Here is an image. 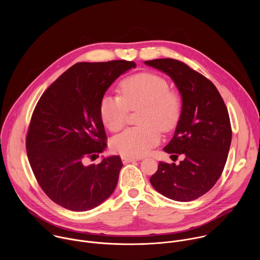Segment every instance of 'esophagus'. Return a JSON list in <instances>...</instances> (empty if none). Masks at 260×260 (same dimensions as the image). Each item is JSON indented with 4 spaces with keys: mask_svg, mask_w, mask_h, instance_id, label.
Wrapping results in <instances>:
<instances>
[{
    "mask_svg": "<svg viewBox=\"0 0 260 260\" xmlns=\"http://www.w3.org/2000/svg\"><path fill=\"white\" fill-rule=\"evenodd\" d=\"M140 158H136V157H128V156H121V160L123 164H128L135 160H139Z\"/></svg>",
    "mask_w": 260,
    "mask_h": 260,
    "instance_id": "esophagus-1",
    "label": "esophagus"
}]
</instances>
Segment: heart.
I'll list each match as a JSON object with an SVG mask.
<instances>
[{"label": "heart", "mask_w": 260, "mask_h": 260, "mask_svg": "<svg viewBox=\"0 0 260 260\" xmlns=\"http://www.w3.org/2000/svg\"><path fill=\"white\" fill-rule=\"evenodd\" d=\"M169 87L164 77L152 73H140L120 83L121 96L103 98L101 118L105 126L113 133L124 126L128 109H141L138 122L142 126L125 129L116 136L111 142L115 152L140 157L159 142V128L168 132L175 127L181 114V99L178 92Z\"/></svg>", "instance_id": "b5f03b06"}]
</instances>
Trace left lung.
Returning a JSON list of instances; mask_svg holds the SVG:
<instances>
[{
	"instance_id": "1",
	"label": "left lung",
	"mask_w": 260,
	"mask_h": 260,
	"mask_svg": "<svg viewBox=\"0 0 260 260\" xmlns=\"http://www.w3.org/2000/svg\"><path fill=\"white\" fill-rule=\"evenodd\" d=\"M176 84L182 109L175 134L164 148L179 165L160 161L150 178L162 196L178 202H190L208 192L223 172L232 143L228 108L216 86L199 72L173 58L146 60Z\"/></svg>"
}]
</instances>
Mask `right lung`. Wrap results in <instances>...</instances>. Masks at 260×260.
Masks as SVG:
<instances>
[{"instance_id": "1", "label": "right lung", "mask_w": 260, "mask_h": 260, "mask_svg": "<svg viewBox=\"0 0 260 260\" xmlns=\"http://www.w3.org/2000/svg\"><path fill=\"white\" fill-rule=\"evenodd\" d=\"M134 61L78 62L45 90L26 135V152L42 190L75 212L91 210L113 193L122 168L117 155L84 165L107 147L100 106L107 89ZM99 156V155H98Z\"/></svg>"}]
</instances>
